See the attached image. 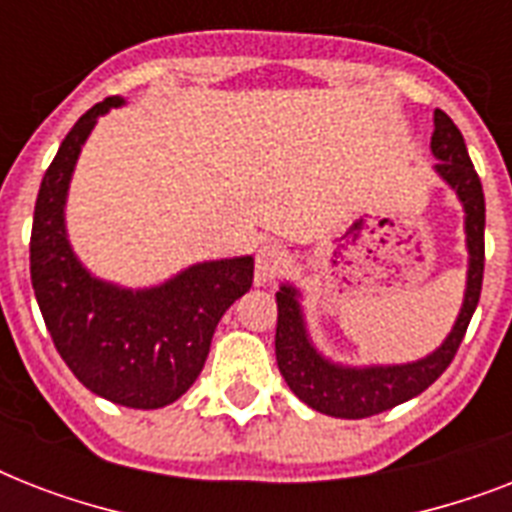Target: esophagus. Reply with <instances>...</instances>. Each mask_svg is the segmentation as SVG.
<instances>
[{"instance_id": "34e87169", "label": "esophagus", "mask_w": 512, "mask_h": 512, "mask_svg": "<svg viewBox=\"0 0 512 512\" xmlns=\"http://www.w3.org/2000/svg\"><path fill=\"white\" fill-rule=\"evenodd\" d=\"M289 265V252L276 241H268L263 247L257 249V263H255V279L257 284H271L287 271Z\"/></svg>"}]
</instances>
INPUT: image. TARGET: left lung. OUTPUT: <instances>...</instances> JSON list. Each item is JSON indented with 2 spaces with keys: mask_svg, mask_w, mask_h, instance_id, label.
<instances>
[{
  "mask_svg": "<svg viewBox=\"0 0 512 512\" xmlns=\"http://www.w3.org/2000/svg\"><path fill=\"white\" fill-rule=\"evenodd\" d=\"M433 124H436V130L430 138V148L438 159L436 170L457 191L462 207H465L470 265L460 319L444 340V345L422 361L401 366L348 369V366L329 364L327 358L316 353V348L305 335L297 289L281 287L276 292V303H279V321H276L279 372L292 388V393L321 414H332V417H342V420H364V417L388 412L393 406L420 396L422 390L430 388L446 372V366L452 364L462 337L468 332L478 297H481V284H484V188H481V177H478L476 167L470 162L468 148H465V140H462L457 124L441 108H436Z\"/></svg>",
  "mask_w": 512,
  "mask_h": 512,
  "instance_id": "1",
  "label": "left lung"
}]
</instances>
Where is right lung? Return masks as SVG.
Listing matches in <instances>:
<instances>
[{
  "mask_svg": "<svg viewBox=\"0 0 512 512\" xmlns=\"http://www.w3.org/2000/svg\"><path fill=\"white\" fill-rule=\"evenodd\" d=\"M114 106L122 100L106 98L79 116L44 172L31 228V284L60 358L84 388L130 409H159L196 382L217 321L252 287L255 260L199 263L143 292L84 271L68 247L63 204L84 140Z\"/></svg>",
  "mask_w": 512,
  "mask_h": 512,
  "instance_id": "1",
  "label": "right lung"
}]
</instances>
